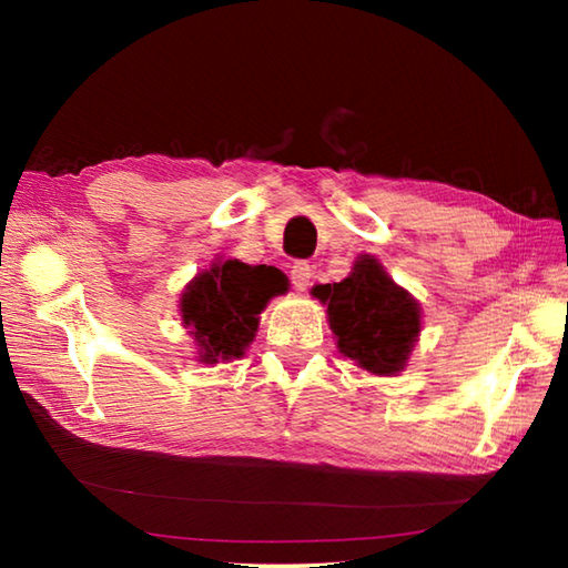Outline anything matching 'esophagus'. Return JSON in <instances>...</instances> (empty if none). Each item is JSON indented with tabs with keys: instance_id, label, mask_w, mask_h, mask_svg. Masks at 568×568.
Returning a JSON list of instances; mask_svg holds the SVG:
<instances>
[{
	"instance_id": "obj_1",
	"label": "esophagus",
	"mask_w": 568,
	"mask_h": 568,
	"mask_svg": "<svg viewBox=\"0 0 568 568\" xmlns=\"http://www.w3.org/2000/svg\"><path fill=\"white\" fill-rule=\"evenodd\" d=\"M311 277H313V267L307 265V263H295L293 267H291V281H293V287L295 291H305L307 285H311Z\"/></svg>"
}]
</instances>
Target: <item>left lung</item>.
<instances>
[{
    "instance_id": "8db88e82",
    "label": "left lung",
    "mask_w": 568,
    "mask_h": 568,
    "mask_svg": "<svg viewBox=\"0 0 568 568\" xmlns=\"http://www.w3.org/2000/svg\"><path fill=\"white\" fill-rule=\"evenodd\" d=\"M328 307V325L343 358L373 376H398L420 335V303L386 273L376 255L355 257L341 283L313 287Z\"/></svg>"
}]
</instances>
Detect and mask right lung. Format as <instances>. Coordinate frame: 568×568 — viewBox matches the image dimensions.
<instances>
[{"mask_svg": "<svg viewBox=\"0 0 568 568\" xmlns=\"http://www.w3.org/2000/svg\"><path fill=\"white\" fill-rule=\"evenodd\" d=\"M287 293V277L273 265H245L215 257L180 295V318L205 365L243 358L255 341L261 313Z\"/></svg>", "mask_w": 568, "mask_h": 568, "instance_id": "right-lung-1", "label": "right lung"}]
</instances>
